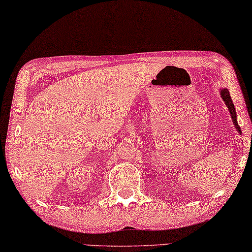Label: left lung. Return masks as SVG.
<instances>
[{
    "mask_svg": "<svg viewBox=\"0 0 252 252\" xmlns=\"http://www.w3.org/2000/svg\"><path fill=\"white\" fill-rule=\"evenodd\" d=\"M220 95L222 97V99H224V102L226 104V106L228 107V110L230 112V115H231V118H232V122H234V124L237 128V130H238L239 132L241 131L240 127L238 125V123H237V116H236V110H235V105L234 103H232L231 101V97H230V94H229V91L227 89H222L220 91Z\"/></svg>",
    "mask_w": 252,
    "mask_h": 252,
    "instance_id": "8db88e82",
    "label": "left lung"
}]
</instances>
